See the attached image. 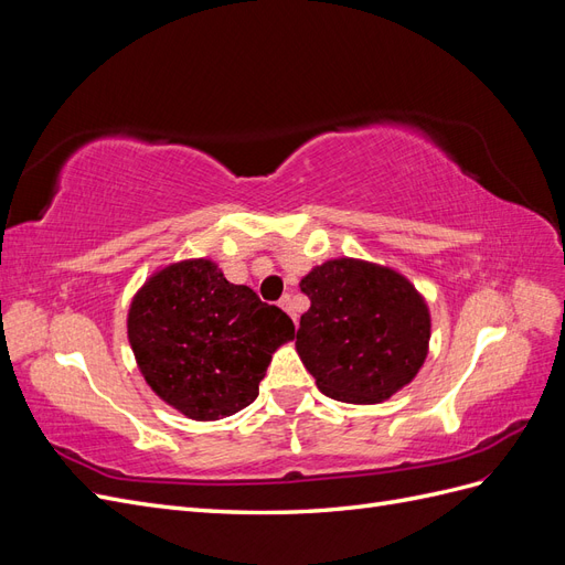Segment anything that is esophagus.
Instances as JSON below:
<instances>
[{"label":"esophagus","instance_id":"esophagus-1","mask_svg":"<svg viewBox=\"0 0 565 565\" xmlns=\"http://www.w3.org/2000/svg\"><path fill=\"white\" fill-rule=\"evenodd\" d=\"M278 303H280V309H282V311H287V316L297 322V311H295V306H292V297L285 295Z\"/></svg>","mask_w":565,"mask_h":565}]
</instances>
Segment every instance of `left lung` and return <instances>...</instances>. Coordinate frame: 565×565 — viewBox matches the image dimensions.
<instances>
[{
  "mask_svg": "<svg viewBox=\"0 0 565 565\" xmlns=\"http://www.w3.org/2000/svg\"><path fill=\"white\" fill-rule=\"evenodd\" d=\"M299 287L311 309L299 320L297 353L324 396L372 405L417 377L431 313L398 270L341 256L311 268Z\"/></svg>",
  "mask_w": 565,
  "mask_h": 565,
  "instance_id": "left-lung-1",
  "label": "left lung"
}]
</instances>
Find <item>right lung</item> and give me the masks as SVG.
Segmentation results:
<instances>
[{
    "label": "right lung",
    "instance_id": "obj_1",
    "mask_svg": "<svg viewBox=\"0 0 565 565\" xmlns=\"http://www.w3.org/2000/svg\"><path fill=\"white\" fill-rule=\"evenodd\" d=\"M127 337L146 384L195 422L235 415L259 396L266 367L295 322L212 259L169 264L143 282Z\"/></svg>",
    "mask_w": 565,
    "mask_h": 565
}]
</instances>
